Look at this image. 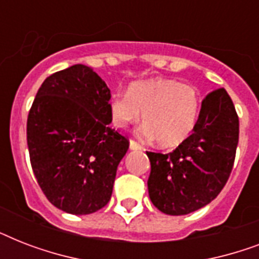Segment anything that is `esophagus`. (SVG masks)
<instances>
[{
  "mask_svg": "<svg viewBox=\"0 0 259 259\" xmlns=\"http://www.w3.org/2000/svg\"><path fill=\"white\" fill-rule=\"evenodd\" d=\"M129 148L132 150H141L142 149V146L138 144L137 141H134V140H130L129 142Z\"/></svg>",
  "mask_w": 259,
  "mask_h": 259,
  "instance_id": "34e87169",
  "label": "esophagus"
}]
</instances>
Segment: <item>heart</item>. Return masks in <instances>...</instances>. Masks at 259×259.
Segmentation results:
<instances>
[{
	"label": "heart",
	"mask_w": 259,
	"mask_h": 259,
	"mask_svg": "<svg viewBox=\"0 0 259 259\" xmlns=\"http://www.w3.org/2000/svg\"><path fill=\"white\" fill-rule=\"evenodd\" d=\"M201 98L192 84L169 78H152L132 83L126 95L114 94L109 113L115 127H125L141 117V136L157 140L162 148H175L196 127Z\"/></svg>",
	"instance_id": "heart-1"
}]
</instances>
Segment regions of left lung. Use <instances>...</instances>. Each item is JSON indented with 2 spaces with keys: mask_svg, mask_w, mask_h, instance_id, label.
Listing matches in <instances>:
<instances>
[{
  "mask_svg": "<svg viewBox=\"0 0 259 259\" xmlns=\"http://www.w3.org/2000/svg\"><path fill=\"white\" fill-rule=\"evenodd\" d=\"M239 119L225 89L201 102L196 127L168 154L146 152L150 161L148 189L152 203L166 215H187L221 193L233 170Z\"/></svg>",
  "mask_w": 259,
  "mask_h": 259,
  "instance_id": "1",
  "label": "left lung"
}]
</instances>
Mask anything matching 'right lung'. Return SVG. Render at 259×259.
I'll return each mask as SVG.
<instances>
[{
	"instance_id": "add662e5",
	"label": "right lung",
	"mask_w": 259,
	"mask_h": 259,
	"mask_svg": "<svg viewBox=\"0 0 259 259\" xmlns=\"http://www.w3.org/2000/svg\"><path fill=\"white\" fill-rule=\"evenodd\" d=\"M109 87L91 67L75 64L42 82L29 110L30 164L47 199L87 215L109 203L127 138L110 127Z\"/></svg>"
}]
</instances>
